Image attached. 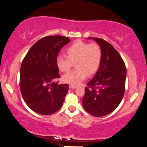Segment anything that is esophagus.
<instances>
[{
  "label": "esophagus",
  "instance_id": "obj_1",
  "mask_svg": "<svg viewBox=\"0 0 147 147\" xmlns=\"http://www.w3.org/2000/svg\"><path fill=\"white\" fill-rule=\"evenodd\" d=\"M76 87H77V86H74V85H72V84H70V85H69V88H73V89H75Z\"/></svg>",
  "mask_w": 147,
  "mask_h": 147
}]
</instances>
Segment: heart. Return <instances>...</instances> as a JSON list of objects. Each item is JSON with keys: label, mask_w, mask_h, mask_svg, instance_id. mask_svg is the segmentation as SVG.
<instances>
[{"label": "heart", "mask_w": 147, "mask_h": 147, "mask_svg": "<svg viewBox=\"0 0 147 147\" xmlns=\"http://www.w3.org/2000/svg\"><path fill=\"white\" fill-rule=\"evenodd\" d=\"M68 56L61 55L57 57L59 69L65 73L70 71L75 63L76 69L63 76L64 82L78 85L88 75L98 71L102 60V50L96 43H90L76 40L67 49Z\"/></svg>", "instance_id": "obj_1"}]
</instances>
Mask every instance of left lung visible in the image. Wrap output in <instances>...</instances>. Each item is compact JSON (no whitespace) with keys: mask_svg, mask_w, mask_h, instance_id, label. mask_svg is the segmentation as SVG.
<instances>
[{"mask_svg":"<svg viewBox=\"0 0 147 147\" xmlns=\"http://www.w3.org/2000/svg\"><path fill=\"white\" fill-rule=\"evenodd\" d=\"M93 38L102 50L99 69L85 87L82 106L92 116L100 117L114 111L125 91L127 70L125 62L112 45L102 38Z\"/></svg>","mask_w":147,"mask_h":147,"instance_id":"obj_1","label":"left lung"}]
</instances>
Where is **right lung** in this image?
I'll return each mask as SVG.
<instances>
[{
    "label": "right lung",
    "mask_w": 147,
    "mask_h": 147,
    "mask_svg": "<svg viewBox=\"0 0 147 147\" xmlns=\"http://www.w3.org/2000/svg\"><path fill=\"white\" fill-rule=\"evenodd\" d=\"M69 37H43L30 49L22 62L20 88L24 102L40 115H49L61 108L69 90L68 84H58L61 77L57 59Z\"/></svg>",
    "instance_id": "right-lung-1"
}]
</instances>
